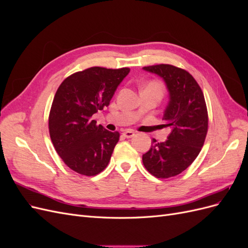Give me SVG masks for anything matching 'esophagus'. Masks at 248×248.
<instances>
[{
  "mask_svg": "<svg viewBox=\"0 0 248 248\" xmlns=\"http://www.w3.org/2000/svg\"><path fill=\"white\" fill-rule=\"evenodd\" d=\"M123 136H124L125 138H127V139H131V138H133L134 136H136V133H134V132L131 131V130H124V131H123Z\"/></svg>",
  "mask_w": 248,
  "mask_h": 248,
  "instance_id": "esophagus-1",
  "label": "esophagus"
}]
</instances>
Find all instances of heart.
Wrapping results in <instances>:
<instances>
[{
  "mask_svg": "<svg viewBox=\"0 0 248 248\" xmlns=\"http://www.w3.org/2000/svg\"><path fill=\"white\" fill-rule=\"evenodd\" d=\"M148 87L149 88H155L157 90H159V91H161V86L158 84V82H151V84H150Z\"/></svg>",
  "mask_w": 248,
  "mask_h": 248,
  "instance_id": "heart-1",
  "label": "heart"
}]
</instances>
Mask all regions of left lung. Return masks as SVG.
Listing matches in <instances>:
<instances>
[{"label": "left lung", "mask_w": 248, "mask_h": 248, "mask_svg": "<svg viewBox=\"0 0 248 248\" xmlns=\"http://www.w3.org/2000/svg\"><path fill=\"white\" fill-rule=\"evenodd\" d=\"M166 84L169 102L163 111L164 126L170 127L168 140H152L142 163L150 174L166 179L181 174L197 158L208 130L206 102L198 82L190 73L172 65L142 67Z\"/></svg>", "instance_id": "1"}]
</instances>
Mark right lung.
<instances>
[{
	"label": "right lung",
	"instance_id": "add662e5",
	"mask_svg": "<svg viewBox=\"0 0 248 248\" xmlns=\"http://www.w3.org/2000/svg\"><path fill=\"white\" fill-rule=\"evenodd\" d=\"M129 71L92 67L68 77L57 90L48 119L50 140L66 166L80 175L95 176L109 162L120 134L97 125L93 115L108 106Z\"/></svg>",
	"mask_w": 248,
	"mask_h": 248
}]
</instances>
